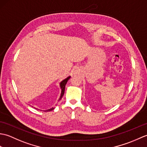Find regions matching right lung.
<instances>
[{
  "mask_svg": "<svg viewBox=\"0 0 147 147\" xmlns=\"http://www.w3.org/2000/svg\"><path fill=\"white\" fill-rule=\"evenodd\" d=\"M70 78H71V76H69V77L67 78H65V80H64L63 81H62V82H61V83H60V86H61V94L60 98H59V100H58V101L60 100L62 98V96H63L64 93V91H65V85H66L67 81L70 79ZM54 108L52 107V108L50 109H48V110H46V111H51L54 110Z\"/></svg>",
  "mask_w": 147,
  "mask_h": 147,
  "instance_id": "add662e5",
  "label": "right lung"
}]
</instances>
